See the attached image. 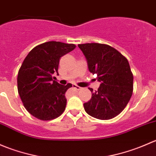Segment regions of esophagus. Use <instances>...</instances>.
<instances>
[{
    "instance_id": "esophagus-1",
    "label": "esophagus",
    "mask_w": 156,
    "mask_h": 156,
    "mask_svg": "<svg viewBox=\"0 0 156 156\" xmlns=\"http://www.w3.org/2000/svg\"><path fill=\"white\" fill-rule=\"evenodd\" d=\"M73 87L75 88V90H81V87H78V85H75V84H74V85H73Z\"/></svg>"
}]
</instances>
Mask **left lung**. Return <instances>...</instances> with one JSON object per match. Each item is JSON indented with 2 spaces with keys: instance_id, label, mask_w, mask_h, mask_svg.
Listing matches in <instances>:
<instances>
[{
  "instance_id": "obj_1",
  "label": "left lung",
  "mask_w": 156,
  "mask_h": 156,
  "mask_svg": "<svg viewBox=\"0 0 156 156\" xmlns=\"http://www.w3.org/2000/svg\"><path fill=\"white\" fill-rule=\"evenodd\" d=\"M87 60L89 71L97 74L100 86L84 103L88 115L108 120L120 114L133 94V76L127 58L108 44L87 43L78 44Z\"/></svg>"
}]
</instances>
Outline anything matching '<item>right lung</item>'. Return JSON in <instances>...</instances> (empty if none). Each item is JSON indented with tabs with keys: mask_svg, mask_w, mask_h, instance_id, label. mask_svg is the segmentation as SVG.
<instances>
[{
	"mask_svg": "<svg viewBox=\"0 0 156 156\" xmlns=\"http://www.w3.org/2000/svg\"><path fill=\"white\" fill-rule=\"evenodd\" d=\"M73 44L48 41L34 47L27 55L17 76V88L23 106L34 117L42 121L56 119L66 106V92L72 84L53 81L62 56L72 51Z\"/></svg>",
	"mask_w": 156,
	"mask_h": 156,
	"instance_id": "right-lung-1",
	"label": "right lung"
}]
</instances>
